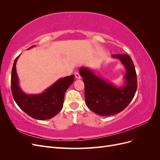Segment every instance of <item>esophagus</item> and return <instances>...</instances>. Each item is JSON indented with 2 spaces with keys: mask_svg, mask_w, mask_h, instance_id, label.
Returning a JSON list of instances; mask_svg holds the SVG:
<instances>
[{
  "mask_svg": "<svg viewBox=\"0 0 160 160\" xmlns=\"http://www.w3.org/2000/svg\"><path fill=\"white\" fill-rule=\"evenodd\" d=\"M75 78H76V79H81V75H80V74H79V72H75Z\"/></svg>",
  "mask_w": 160,
  "mask_h": 160,
  "instance_id": "esophagus-1",
  "label": "esophagus"
}]
</instances>
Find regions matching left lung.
Masks as SVG:
<instances>
[{"label":"left lung","instance_id":"8db88e82","mask_svg":"<svg viewBox=\"0 0 160 160\" xmlns=\"http://www.w3.org/2000/svg\"><path fill=\"white\" fill-rule=\"evenodd\" d=\"M125 69L123 84L117 87L96 75L87 67H81L79 73L85 84V99L88 107L101 116H109L122 111L132 101L137 90V75L128 55H112Z\"/></svg>","mask_w":160,"mask_h":160}]
</instances>
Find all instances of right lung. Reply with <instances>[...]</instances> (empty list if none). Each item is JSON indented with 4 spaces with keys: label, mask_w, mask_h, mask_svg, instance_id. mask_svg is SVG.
<instances>
[{
    "label": "right lung",
    "mask_w": 160,
    "mask_h": 160,
    "mask_svg": "<svg viewBox=\"0 0 160 160\" xmlns=\"http://www.w3.org/2000/svg\"><path fill=\"white\" fill-rule=\"evenodd\" d=\"M19 57L14 61L11 72V91L14 101L19 108L34 119L46 120L53 118L62 109L65 93L73 83L75 75L60 78L41 93L27 94L19 85L17 73L16 65Z\"/></svg>",
    "instance_id": "right-lung-1"
}]
</instances>
